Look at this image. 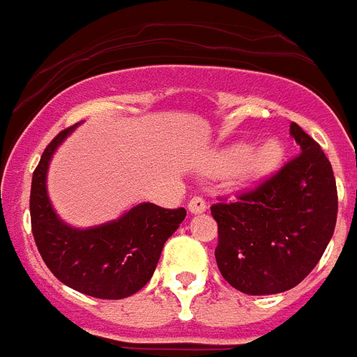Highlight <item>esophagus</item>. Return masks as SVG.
I'll list each match as a JSON object with an SVG mask.
<instances>
[{
    "mask_svg": "<svg viewBox=\"0 0 357 357\" xmlns=\"http://www.w3.org/2000/svg\"><path fill=\"white\" fill-rule=\"evenodd\" d=\"M188 210L192 213H202L206 212V201L202 197H192L188 202Z\"/></svg>",
    "mask_w": 357,
    "mask_h": 357,
    "instance_id": "esophagus-1",
    "label": "esophagus"
}]
</instances>
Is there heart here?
<instances>
[{"mask_svg": "<svg viewBox=\"0 0 357 357\" xmlns=\"http://www.w3.org/2000/svg\"><path fill=\"white\" fill-rule=\"evenodd\" d=\"M282 158V147L278 142H265L258 149L250 151L249 145H234L225 153L223 160L230 167H238L243 165L245 171L249 175H265L280 164Z\"/></svg>", "mask_w": 357, "mask_h": 357, "instance_id": "1", "label": "heart"}]
</instances>
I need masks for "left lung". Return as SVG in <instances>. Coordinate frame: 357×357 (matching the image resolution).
Masks as SVG:
<instances>
[{
    "mask_svg": "<svg viewBox=\"0 0 357 357\" xmlns=\"http://www.w3.org/2000/svg\"><path fill=\"white\" fill-rule=\"evenodd\" d=\"M301 153L234 201L212 204L215 261L247 295H273L301 284L326 250L337 221V188L321 145L296 123Z\"/></svg>",
    "mask_w": 357,
    "mask_h": 357,
    "instance_id": "left-lung-1",
    "label": "left lung"
}]
</instances>
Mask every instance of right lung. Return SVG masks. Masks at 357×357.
<instances>
[{"instance_id":"1","label":"right lung","mask_w":357,"mask_h":357,"mask_svg":"<svg viewBox=\"0 0 357 357\" xmlns=\"http://www.w3.org/2000/svg\"><path fill=\"white\" fill-rule=\"evenodd\" d=\"M75 127L51 139L33 173L29 210L34 243L62 284L96 298L118 301L151 280L164 243L184 221L186 210L142 202L101 227L79 230L62 223L47 199L45 173L51 155Z\"/></svg>"}]
</instances>
